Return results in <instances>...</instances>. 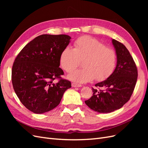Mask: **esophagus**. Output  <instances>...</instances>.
Here are the masks:
<instances>
[{
	"label": "esophagus",
	"mask_w": 148,
	"mask_h": 148,
	"mask_svg": "<svg viewBox=\"0 0 148 148\" xmlns=\"http://www.w3.org/2000/svg\"><path fill=\"white\" fill-rule=\"evenodd\" d=\"M71 86L73 87H81L82 86V84H79L78 83H71Z\"/></svg>",
	"instance_id": "1"
}]
</instances>
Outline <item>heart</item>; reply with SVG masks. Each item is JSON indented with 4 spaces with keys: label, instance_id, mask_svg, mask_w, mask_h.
I'll use <instances>...</instances> for the list:
<instances>
[{
    "label": "heart",
    "instance_id": "1",
    "mask_svg": "<svg viewBox=\"0 0 148 148\" xmlns=\"http://www.w3.org/2000/svg\"><path fill=\"white\" fill-rule=\"evenodd\" d=\"M83 60V69L72 71L68 78L78 83L91 82L95 78L102 81L112 73L117 62L113 48L90 36H83L75 41L73 48L65 47L60 53L59 62L66 72L73 71Z\"/></svg>",
    "mask_w": 148,
    "mask_h": 148
}]
</instances>
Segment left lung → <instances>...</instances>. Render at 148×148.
I'll return each mask as SVG.
<instances>
[{"mask_svg": "<svg viewBox=\"0 0 148 148\" xmlns=\"http://www.w3.org/2000/svg\"><path fill=\"white\" fill-rule=\"evenodd\" d=\"M117 55V65L114 72L104 81L95 84L102 88H92V96L85 101L91 109L99 113H109L120 109L130 99L135 89L138 70L127 47L115 39L112 40Z\"/></svg>", "mask_w": 148, "mask_h": 148, "instance_id": "8db88e82", "label": "left lung"}]
</instances>
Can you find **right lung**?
<instances>
[{"mask_svg":"<svg viewBox=\"0 0 148 148\" xmlns=\"http://www.w3.org/2000/svg\"><path fill=\"white\" fill-rule=\"evenodd\" d=\"M66 34H42L28 43L13 62L12 82L20 101L35 114H43L60 104L71 82L62 79L59 57L69 45ZM59 79L57 84L53 83Z\"/></svg>","mask_w":148,"mask_h":148,"instance_id":"add662e5","label":"right lung"}]
</instances>
